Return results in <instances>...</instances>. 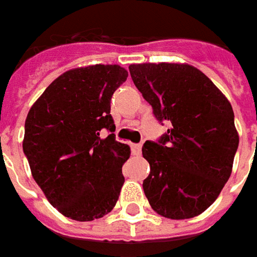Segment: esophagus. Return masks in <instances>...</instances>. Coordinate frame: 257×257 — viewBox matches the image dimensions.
<instances>
[{
	"mask_svg": "<svg viewBox=\"0 0 257 257\" xmlns=\"http://www.w3.org/2000/svg\"><path fill=\"white\" fill-rule=\"evenodd\" d=\"M132 151L134 156H140L141 154V144H132Z\"/></svg>",
	"mask_w": 257,
	"mask_h": 257,
	"instance_id": "obj_1",
	"label": "esophagus"
}]
</instances>
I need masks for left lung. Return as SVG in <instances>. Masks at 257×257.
I'll use <instances>...</instances> for the list:
<instances>
[{
  "label": "left lung",
  "instance_id": "8db88e82",
  "mask_svg": "<svg viewBox=\"0 0 257 257\" xmlns=\"http://www.w3.org/2000/svg\"><path fill=\"white\" fill-rule=\"evenodd\" d=\"M128 70L157 120L170 121L160 140L143 146L150 164L144 194L164 218H194L215 202L232 173L239 146L232 106L187 63H139Z\"/></svg>",
  "mask_w": 257,
  "mask_h": 257
}]
</instances>
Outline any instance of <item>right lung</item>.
<instances>
[{
    "label": "right lung",
    "instance_id": "add662e5",
    "mask_svg": "<svg viewBox=\"0 0 257 257\" xmlns=\"http://www.w3.org/2000/svg\"><path fill=\"white\" fill-rule=\"evenodd\" d=\"M128 76L118 65L65 72L46 87L25 120L22 149L45 197L62 215L87 222L107 215L124 184L130 147L114 137L113 93ZM110 132L106 139L101 132Z\"/></svg>",
    "mask_w": 257,
    "mask_h": 257
}]
</instances>
